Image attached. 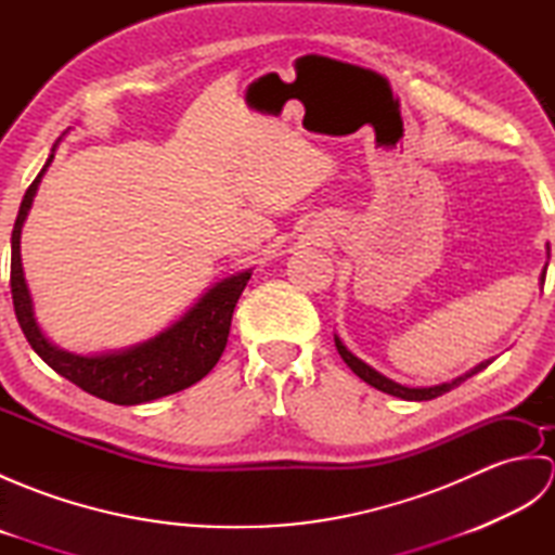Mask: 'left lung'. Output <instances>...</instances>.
Instances as JSON below:
<instances>
[{"label": "left lung", "mask_w": 555, "mask_h": 555, "mask_svg": "<svg viewBox=\"0 0 555 555\" xmlns=\"http://www.w3.org/2000/svg\"><path fill=\"white\" fill-rule=\"evenodd\" d=\"M546 250L551 253V247H546ZM546 267H548V262H546ZM546 267H544V271H541V286H544V281H546ZM334 340H336V350H338V356L344 358V362L348 364V367L356 372L362 382H367L370 386H374V388H379V391H384V393H388V396H396V398H403V400H431V398H439V396H443V393H448L451 391V388H455V386H460L463 384L465 379H469V376L473 374H477V372H481V370H487L489 367V362L491 360H487V362H479L475 370H469V372H465L463 376H457V379H453V382H446V384H439V386H422V388H410V386H403V384H396L393 379H388V376H384V374H379L376 372L374 367H370L367 362H362L360 358H356L352 356V352L344 346V340H340L338 336H334Z\"/></svg>", "instance_id": "8db88e82"}]
</instances>
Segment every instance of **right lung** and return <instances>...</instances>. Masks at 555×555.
I'll list each match as a JSON object with an SVG mask.
<instances>
[{
    "label": "right lung",
    "mask_w": 555,
    "mask_h": 555,
    "mask_svg": "<svg viewBox=\"0 0 555 555\" xmlns=\"http://www.w3.org/2000/svg\"><path fill=\"white\" fill-rule=\"evenodd\" d=\"M52 159L54 147L38 179L28 185L26 195H23L14 231H11V298H14L16 320L30 348L64 379L80 386L90 396L109 400L116 405L150 403V400L171 396L197 384L211 372L223 348H227L235 302H238L243 288L250 281L253 269L221 279L179 322H173L155 338L145 340V344L102 352V356H76V352L56 348L42 334L38 320H35L33 298L21 264L23 221L28 217L42 173Z\"/></svg>",
    "instance_id": "add662e5"
}]
</instances>
